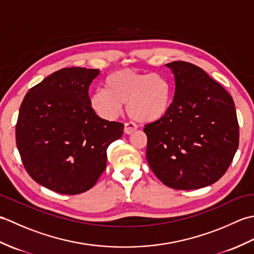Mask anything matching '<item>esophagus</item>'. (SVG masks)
Segmentation results:
<instances>
[{"label":"esophagus","mask_w":254,"mask_h":254,"mask_svg":"<svg viewBox=\"0 0 254 254\" xmlns=\"http://www.w3.org/2000/svg\"><path fill=\"white\" fill-rule=\"evenodd\" d=\"M137 130V126L134 122H127L124 124V133L131 134Z\"/></svg>","instance_id":"34e87169"}]
</instances>
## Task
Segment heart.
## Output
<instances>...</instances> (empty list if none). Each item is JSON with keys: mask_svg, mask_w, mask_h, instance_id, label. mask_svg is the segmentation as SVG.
Returning a JSON list of instances; mask_svg holds the SVG:
<instances>
[{"mask_svg": "<svg viewBox=\"0 0 254 254\" xmlns=\"http://www.w3.org/2000/svg\"><path fill=\"white\" fill-rule=\"evenodd\" d=\"M127 105L132 118L141 122L163 119L171 107V89L159 74H145L121 69L106 80V90L98 89L90 96V106L97 115L113 120Z\"/></svg>", "mask_w": 254, "mask_h": 254, "instance_id": "obj_1", "label": "heart"}]
</instances>
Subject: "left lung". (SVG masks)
Listing matches in <instances>:
<instances>
[{
	"label": "left lung",
	"mask_w": 254,
	"mask_h": 254,
	"mask_svg": "<svg viewBox=\"0 0 254 254\" xmlns=\"http://www.w3.org/2000/svg\"><path fill=\"white\" fill-rule=\"evenodd\" d=\"M166 65L175 75V96L163 119L145 124L148 165L176 190L210 186L227 171L239 145L233 97L192 63Z\"/></svg>",
	"instance_id": "1"
}]
</instances>
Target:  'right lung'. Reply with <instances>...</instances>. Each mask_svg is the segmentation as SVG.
Here are the masks:
<instances>
[{
  "instance_id": "right-lung-1",
  "label": "right lung",
  "mask_w": 254,
  "mask_h": 254,
  "mask_svg": "<svg viewBox=\"0 0 254 254\" xmlns=\"http://www.w3.org/2000/svg\"><path fill=\"white\" fill-rule=\"evenodd\" d=\"M99 69L65 67L29 89L16 123V145L28 175L60 194L93 188L107 166V148L123 134L90 106Z\"/></svg>"
}]
</instances>
